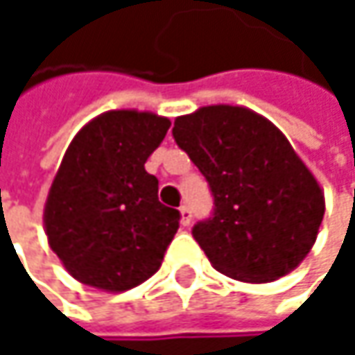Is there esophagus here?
I'll use <instances>...</instances> for the list:
<instances>
[{"mask_svg": "<svg viewBox=\"0 0 355 355\" xmlns=\"http://www.w3.org/2000/svg\"><path fill=\"white\" fill-rule=\"evenodd\" d=\"M191 220H193V214H191V207L184 203V205H180V224L182 226H189L191 224Z\"/></svg>", "mask_w": 355, "mask_h": 355, "instance_id": "1", "label": "esophagus"}]
</instances>
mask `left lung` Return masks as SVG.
Wrapping results in <instances>:
<instances>
[{
    "label": "left lung",
    "instance_id": "1",
    "mask_svg": "<svg viewBox=\"0 0 355 355\" xmlns=\"http://www.w3.org/2000/svg\"><path fill=\"white\" fill-rule=\"evenodd\" d=\"M177 146L205 177L214 211L193 239L224 275L273 282L311 252L324 216L317 178L286 135L243 107H203L178 116Z\"/></svg>",
    "mask_w": 355,
    "mask_h": 355
}]
</instances>
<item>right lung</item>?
<instances>
[{
  "mask_svg": "<svg viewBox=\"0 0 355 355\" xmlns=\"http://www.w3.org/2000/svg\"><path fill=\"white\" fill-rule=\"evenodd\" d=\"M171 121L108 110L69 144L44 205L49 245L82 284L125 292L152 277L178 230V209L158 201L146 160Z\"/></svg>",
  "mask_w": 355,
  "mask_h": 355,
  "instance_id": "1",
  "label": "right lung"
}]
</instances>
